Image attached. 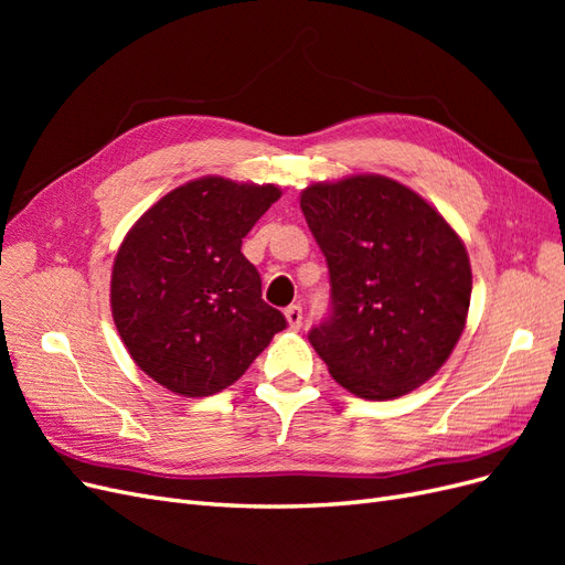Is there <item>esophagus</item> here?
I'll return each instance as SVG.
<instances>
[{
	"label": "esophagus",
	"mask_w": 565,
	"mask_h": 565,
	"mask_svg": "<svg viewBox=\"0 0 565 565\" xmlns=\"http://www.w3.org/2000/svg\"><path fill=\"white\" fill-rule=\"evenodd\" d=\"M285 318H287V322H289V328L292 330H299L301 328V320H303V311H301V306H287L285 309Z\"/></svg>",
	"instance_id": "esophagus-1"
}]
</instances>
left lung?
Returning a JSON list of instances; mask_svg holds the SVG:
<instances>
[{"mask_svg":"<svg viewBox=\"0 0 565 565\" xmlns=\"http://www.w3.org/2000/svg\"><path fill=\"white\" fill-rule=\"evenodd\" d=\"M330 270V316L309 332L332 377L367 401L431 380L467 322L465 243L407 185L361 174L301 193Z\"/></svg>","mask_w":565,"mask_h":565,"instance_id":"1","label":"left lung"}]
</instances>
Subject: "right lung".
<instances>
[{
    "label": "right lung",
    "instance_id": "right-lung-1",
    "mask_svg": "<svg viewBox=\"0 0 565 565\" xmlns=\"http://www.w3.org/2000/svg\"><path fill=\"white\" fill-rule=\"evenodd\" d=\"M280 188L204 177L174 188L136 221L113 264L110 306L134 363L185 398L245 374L285 316L262 299L243 237Z\"/></svg>",
    "mask_w": 565,
    "mask_h": 565
}]
</instances>
